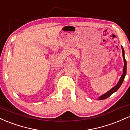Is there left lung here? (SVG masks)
<instances>
[{
	"label": "left lung",
	"instance_id": "1",
	"mask_svg": "<svg viewBox=\"0 0 130 130\" xmlns=\"http://www.w3.org/2000/svg\"><path fill=\"white\" fill-rule=\"evenodd\" d=\"M122 55H123V60H124V67H123V74H122V76L120 77V80H119V83H117V84L116 85V86H114L112 89H111V90L109 91V92H107L106 93L104 94V95H103L102 96H101L100 97L98 98L99 100H104L108 98L109 96H111L113 93H114L115 92H116V91L120 88V86H121V85L122 84V83H123V80H124L126 74V61L125 59V51H124V50H123V47H122Z\"/></svg>",
	"mask_w": 130,
	"mask_h": 130
}]
</instances>
